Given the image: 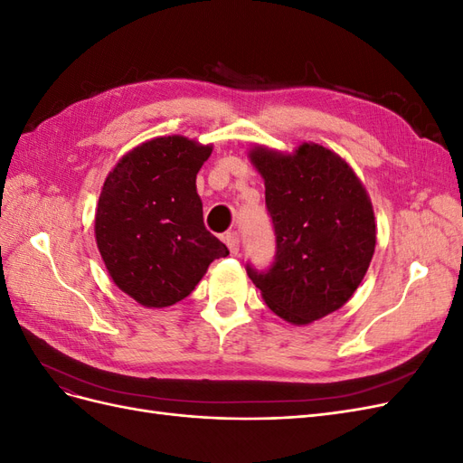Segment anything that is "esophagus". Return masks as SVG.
<instances>
[{
	"label": "esophagus",
	"instance_id": "obj_1",
	"mask_svg": "<svg viewBox=\"0 0 463 463\" xmlns=\"http://www.w3.org/2000/svg\"><path fill=\"white\" fill-rule=\"evenodd\" d=\"M223 241H226L232 255L240 253V233H237V232H228L226 235H223Z\"/></svg>",
	"mask_w": 463,
	"mask_h": 463
}]
</instances>
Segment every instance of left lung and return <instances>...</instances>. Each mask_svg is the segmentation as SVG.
Wrapping results in <instances>:
<instances>
[{"mask_svg":"<svg viewBox=\"0 0 463 463\" xmlns=\"http://www.w3.org/2000/svg\"><path fill=\"white\" fill-rule=\"evenodd\" d=\"M264 177L276 255L245 270L270 309L293 325L326 317L354 296L376 243L365 187L338 154L303 145L296 154L250 150Z\"/></svg>","mask_w":463,"mask_h":463,"instance_id":"1","label":"left lung"}]
</instances>
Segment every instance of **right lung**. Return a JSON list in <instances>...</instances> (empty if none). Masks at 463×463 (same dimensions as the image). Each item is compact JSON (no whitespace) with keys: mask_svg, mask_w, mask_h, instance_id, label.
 I'll return each mask as SVG.
<instances>
[{"mask_svg":"<svg viewBox=\"0 0 463 463\" xmlns=\"http://www.w3.org/2000/svg\"><path fill=\"white\" fill-rule=\"evenodd\" d=\"M213 146L160 137L137 146L104 181L96 243L116 286L145 307H167L230 250L204 228L194 179Z\"/></svg>","mask_w":463,"mask_h":463,"instance_id":"obj_1","label":"right lung"}]
</instances>
